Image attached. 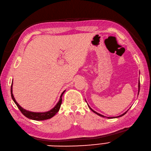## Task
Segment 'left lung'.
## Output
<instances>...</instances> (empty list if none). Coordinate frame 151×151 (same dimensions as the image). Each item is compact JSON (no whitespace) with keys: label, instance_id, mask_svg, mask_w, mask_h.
<instances>
[{"label":"left lung","instance_id":"left-lung-1","mask_svg":"<svg viewBox=\"0 0 151 151\" xmlns=\"http://www.w3.org/2000/svg\"><path fill=\"white\" fill-rule=\"evenodd\" d=\"M139 88H140V83H139H139H138V94H139ZM88 107H89V108L93 111V112H94V113H95V114H96L97 115H99V116H102V117H105V116H104V115H101V114H99V113H97V112H96V111H94V110H93V109H92L90 107H89V105H88ZM128 112V110L127 111V112H125L124 113H123V114H122V115H119V116H114V117H107L108 119H114V118H119V117H120V116H122L123 115H124V114H125L127 112Z\"/></svg>","mask_w":151,"mask_h":151}]
</instances>
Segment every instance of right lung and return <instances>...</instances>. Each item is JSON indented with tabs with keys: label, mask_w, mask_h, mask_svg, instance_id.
<instances>
[{
	"label": "right lung",
	"mask_w": 151,
	"mask_h": 151,
	"mask_svg": "<svg viewBox=\"0 0 151 151\" xmlns=\"http://www.w3.org/2000/svg\"><path fill=\"white\" fill-rule=\"evenodd\" d=\"M12 86H13V82L11 85V96L13 101H14L15 104L18 108L21 111V112L26 116L29 119L33 120H37V121H41V120H45L50 119V118L53 117L59 110L61 104H62V96L63 93H65V90L62 93L60 97V100L57 103V104L55 106L54 108H52L51 110L47 111V112H30L29 110H27L26 109L22 107L19 105L18 104V102L16 101L15 97L14 96L12 93Z\"/></svg>",
	"instance_id": "1"
}]
</instances>
